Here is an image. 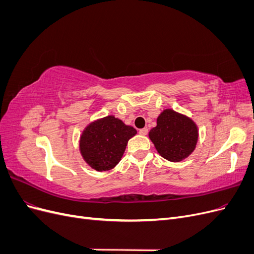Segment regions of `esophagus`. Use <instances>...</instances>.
Wrapping results in <instances>:
<instances>
[{
  "label": "esophagus",
  "mask_w": 254,
  "mask_h": 254,
  "mask_svg": "<svg viewBox=\"0 0 254 254\" xmlns=\"http://www.w3.org/2000/svg\"><path fill=\"white\" fill-rule=\"evenodd\" d=\"M139 133H140L141 135H146V134L148 133V129H147V128H143V129H140Z\"/></svg>",
  "instance_id": "1"
}]
</instances>
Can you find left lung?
I'll use <instances>...</instances> for the list:
<instances>
[{"label": "left lung", "instance_id": "1", "mask_svg": "<svg viewBox=\"0 0 254 254\" xmlns=\"http://www.w3.org/2000/svg\"><path fill=\"white\" fill-rule=\"evenodd\" d=\"M149 139L164 159L180 162L194 151L198 128L186 115L166 109L157 119V126L149 131Z\"/></svg>", "mask_w": 254, "mask_h": 254}]
</instances>
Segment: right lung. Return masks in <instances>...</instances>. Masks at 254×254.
<instances>
[{"mask_svg": "<svg viewBox=\"0 0 254 254\" xmlns=\"http://www.w3.org/2000/svg\"><path fill=\"white\" fill-rule=\"evenodd\" d=\"M136 130L109 115L86 127L80 136L79 148L83 160L97 172L110 171L124 155L128 141Z\"/></svg>", "mask_w": 254, "mask_h": 254, "instance_id": "obj_1", "label": "right lung"}]
</instances>
